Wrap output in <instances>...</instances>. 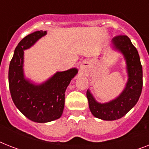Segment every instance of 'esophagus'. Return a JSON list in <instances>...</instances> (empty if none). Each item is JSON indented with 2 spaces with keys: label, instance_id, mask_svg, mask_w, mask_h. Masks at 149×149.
Returning <instances> with one entry per match:
<instances>
[{
  "label": "esophagus",
  "instance_id": "1",
  "mask_svg": "<svg viewBox=\"0 0 149 149\" xmlns=\"http://www.w3.org/2000/svg\"><path fill=\"white\" fill-rule=\"evenodd\" d=\"M80 70H81L82 71H84V70H85V68H84V66H80Z\"/></svg>",
  "mask_w": 149,
  "mask_h": 149
}]
</instances>
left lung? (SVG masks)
<instances>
[{
	"label": "left lung",
	"mask_w": 149,
	"mask_h": 149,
	"mask_svg": "<svg viewBox=\"0 0 149 149\" xmlns=\"http://www.w3.org/2000/svg\"><path fill=\"white\" fill-rule=\"evenodd\" d=\"M113 48L122 54L126 61L127 84L115 99L107 103H98L87 91L89 107L94 117L104 120H114L125 116L137 104L142 90V66L139 52L127 36H118L112 39Z\"/></svg>",
	"instance_id": "8db88e82"
}]
</instances>
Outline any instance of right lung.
<instances>
[{"label": "right lung", "instance_id": "right-lung-1", "mask_svg": "<svg viewBox=\"0 0 149 149\" xmlns=\"http://www.w3.org/2000/svg\"><path fill=\"white\" fill-rule=\"evenodd\" d=\"M46 33L41 30L25 36L15 49L8 71L9 89L14 104L29 120L38 123L49 122L62 116L65 90L78 72L76 68L57 72L38 85L24 78V50L32 46Z\"/></svg>", "mask_w": 149, "mask_h": 149}]
</instances>
